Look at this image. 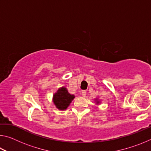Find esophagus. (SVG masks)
<instances>
[{
  "mask_svg": "<svg viewBox=\"0 0 151 151\" xmlns=\"http://www.w3.org/2000/svg\"><path fill=\"white\" fill-rule=\"evenodd\" d=\"M81 94H82V96H83V97H85L86 95V92L85 91H82Z\"/></svg>",
  "mask_w": 151,
  "mask_h": 151,
  "instance_id": "obj_1",
  "label": "esophagus"
}]
</instances>
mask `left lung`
<instances>
[{"label": "left lung", "instance_id": "8db88e82", "mask_svg": "<svg viewBox=\"0 0 151 151\" xmlns=\"http://www.w3.org/2000/svg\"><path fill=\"white\" fill-rule=\"evenodd\" d=\"M94 101H95L96 104H100V103H101V101L100 100H99V98H96L95 99H94Z\"/></svg>", "mask_w": 151, "mask_h": 151}]
</instances>
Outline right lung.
I'll return each instance as SVG.
<instances>
[{
    "mask_svg": "<svg viewBox=\"0 0 151 151\" xmlns=\"http://www.w3.org/2000/svg\"><path fill=\"white\" fill-rule=\"evenodd\" d=\"M75 98V95L68 93L67 88L62 86L53 94L52 102L57 109L60 111H65Z\"/></svg>",
    "mask_w": 151,
    "mask_h": 151,
    "instance_id": "add662e5",
    "label": "right lung"
}]
</instances>
